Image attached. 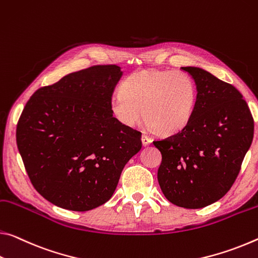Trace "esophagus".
<instances>
[{"label":"esophagus","instance_id":"obj_1","mask_svg":"<svg viewBox=\"0 0 258 258\" xmlns=\"http://www.w3.org/2000/svg\"><path fill=\"white\" fill-rule=\"evenodd\" d=\"M141 140H142V145H144V146H149L151 144V139L148 136H146V134L142 136Z\"/></svg>","mask_w":258,"mask_h":258}]
</instances>
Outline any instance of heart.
<instances>
[{
    "label": "heart",
    "instance_id": "b5f03b06",
    "mask_svg": "<svg viewBox=\"0 0 258 258\" xmlns=\"http://www.w3.org/2000/svg\"><path fill=\"white\" fill-rule=\"evenodd\" d=\"M198 100V87L186 73L142 70L122 81L121 92L113 94L110 109L126 127H136L145 114L150 130L171 136L187 127Z\"/></svg>",
    "mask_w": 258,
    "mask_h": 258
}]
</instances>
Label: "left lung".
I'll use <instances>...</instances> for the list:
<instances>
[{
  "instance_id": "1",
  "label": "left lung",
  "mask_w": 258,
  "mask_h": 258,
  "mask_svg": "<svg viewBox=\"0 0 258 258\" xmlns=\"http://www.w3.org/2000/svg\"><path fill=\"white\" fill-rule=\"evenodd\" d=\"M199 92L185 130L153 144L162 154L157 179L175 206L200 209L231 189L254 138V118L241 93L200 68H181Z\"/></svg>"
}]
</instances>
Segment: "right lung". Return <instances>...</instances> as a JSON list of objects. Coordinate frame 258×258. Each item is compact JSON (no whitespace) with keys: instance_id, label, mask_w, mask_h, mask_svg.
I'll use <instances>...</instances> for the list:
<instances>
[{"instance_id":"obj_1","label":"right lung","mask_w":258,"mask_h":258,"mask_svg":"<svg viewBox=\"0 0 258 258\" xmlns=\"http://www.w3.org/2000/svg\"><path fill=\"white\" fill-rule=\"evenodd\" d=\"M122 72L94 65L39 88L17 124V146L32 185L63 209L88 211L111 198L141 133L112 116Z\"/></svg>"}]
</instances>
